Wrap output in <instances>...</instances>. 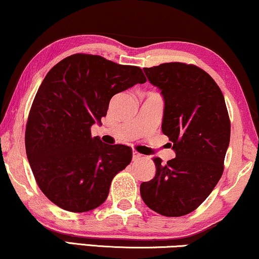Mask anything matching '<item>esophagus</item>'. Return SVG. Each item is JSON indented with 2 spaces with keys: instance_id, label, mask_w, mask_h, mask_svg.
<instances>
[{
  "instance_id": "1",
  "label": "esophagus",
  "mask_w": 259,
  "mask_h": 259,
  "mask_svg": "<svg viewBox=\"0 0 259 259\" xmlns=\"http://www.w3.org/2000/svg\"><path fill=\"white\" fill-rule=\"evenodd\" d=\"M141 158H142V155H141L140 153L133 152V160H134V161H136V160H140Z\"/></svg>"
}]
</instances>
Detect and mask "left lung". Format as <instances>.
I'll return each mask as SVG.
<instances>
[{"label":"left lung","instance_id":"left-lung-1","mask_svg":"<svg viewBox=\"0 0 259 259\" xmlns=\"http://www.w3.org/2000/svg\"><path fill=\"white\" fill-rule=\"evenodd\" d=\"M143 70L161 91L162 133L176 158L166 165L153 159L155 177L141 184V197L163 217H183L204 202L224 172L231 137L225 98L210 75L194 64L171 62Z\"/></svg>","mask_w":259,"mask_h":259}]
</instances>
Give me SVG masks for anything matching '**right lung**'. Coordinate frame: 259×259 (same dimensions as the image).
Instances as JSON below:
<instances>
[{"label":"right lung","instance_id":"add662e5","mask_svg":"<svg viewBox=\"0 0 259 259\" xmlns=\"http://www.w3.org/2000/svg\"><path fill=\"white\" fill-rule=\"evenodd\" d=\"M142 69L98 55L75 54L51 68L35 94L25 133L26 154L42 194L64 210L83 212L109 196L133 150L92 137L111 98L145 83Z\"/></svg>","mask_w":259,"mask_h":259}]
</instances>
